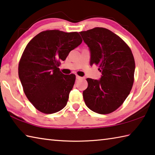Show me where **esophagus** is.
<instances>
[{
	"mask_svg": "<svg viewBox=\"0 0 155 155\" xmlns=\"http://www.w3.org/2000/svg\"><path fill=\"white\" fill-rule=\"evenodd\" d=\"M76 78H77V80H79V79H81V78H82V77H79V76L77 75V76H76Z\"/></svg>",
	"mask_w": 155,
	"mask_h": 155,
	"instance_id": "obj_1",
	"label": "esophagus"
}]
</instances>
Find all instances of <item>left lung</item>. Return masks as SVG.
<instances>
[{"label":"left lung","mask_w":155,"mask_h":155,"mask_svg":"<svg viewBox=\"0 0 155 155\" xmlns=\"http://www.w3.org/2000/svg\"><path fill=\"white\" fill-rule=\"evenodd\" d=\"M79 33L90 50V65H98L102 74L99 80L87 78L84 101L97 114H110L122 105L132 89L134 57L127 44L109 29L96 27Z\"/></svg>","instance_id":"1"}]
</instances>
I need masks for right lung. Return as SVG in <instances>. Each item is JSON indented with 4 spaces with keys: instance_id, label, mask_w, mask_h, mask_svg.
I'll use <instances>...</instances> for the list:
<instances>
[{
    "instance_id": "right-lung-1",
    "label": "right lung",
    "mask_w": 155,
    "mask_h": 155,
    "mask_svg": "<svg viewBox=\"0 0 155 155\" xmlns=\"http://www.w3.org/2000/svg\"><path fill=\"white\" fill-rule=\"evenodd\" d=\"M81 42L77 32L50 30L38 34L26 46L18 75L26 96L38 111L54 114L66 105L76 77L64 74L58 67Z\"/></svg>"
}]
</instances>
